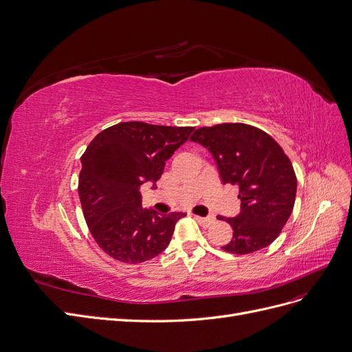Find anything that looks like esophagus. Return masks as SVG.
I'll return each mask as SVG.
<instances>
[{"label":"esophagus","mask_w":352,"mask_h":352,"mask_svg":"<svg viewBox=\"0 0 352 352\" xmlns=\"http://www.w3.org/2000/svg\"><path fill=\"white\" fill-rule=\"evenodd\" d=\"M194 219H196L197 222H199L201 226H210V225L214 222V219H213V217H201V216H194Z\"/></svg>","instance_id":"esophagus-1"}]
</instances>
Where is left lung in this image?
Instances as JSON below:
<instances>
[{"label": "left lung", "mask_w": 352, "mask_h": 352, "mask_svg": "<svg viewBox=\"0 0 352 352\" xmlns=\"http://www.w3.org/2000/svg\"><path fill=\"white\" fill-rule=\"evenodd\" d=\"M190 139L210 151L223 184L239 192L241 213L217 216L233 229L222 250L245 255L265 248L280 235L294 207L297 178L289 156L264 130L245 123L200 127Z\"/></svg>", "instance_id": "1"}]
</instances>
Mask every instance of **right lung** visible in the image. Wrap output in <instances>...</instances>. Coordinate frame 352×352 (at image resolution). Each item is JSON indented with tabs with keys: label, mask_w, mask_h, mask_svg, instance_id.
Listing matches in <instances>:
<instances>
[{
	"label": "right lung",
	"mask_w": 352,
	"mask_h": 352,
	"mask_svg": "<svg viewBox=\"0 0 352 352\" xmlns=\"http://www.w3.org/2000/svg\"><path fill=\"white\" fill-rule=\"evenodd\" d=\"M192 130L123 122L104 129L82 153L78 194L85 222L100 248L117 261L138 264L160 255L186 216L142 209L139 188L161 178L165 161Z\"/></svg>",
	"instance_id": "obj_1"
}]
</instances>
